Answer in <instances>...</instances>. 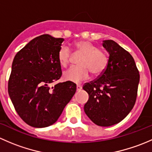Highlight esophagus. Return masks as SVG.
<instances>
[{
	"instance_id": "obj_1",
	"label": "esophagus",
	"mask_w": 152,
	"mask_h": 152,
	"mask_svg": "<svg viewBox=\"0 0 152 152\" xmlns=\"http://www.w3.org/2000/svg\"><path fill=\"white\" fill-rule=\"evenodd\" d=\"M82 89V86L80 85H76V90H77V91H79V90H81Z\"/></svg>"
}]
</instances>
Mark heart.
Segmentation results:
<instances>
[{
    "label": "heart",
    "mask_w": 152,
    "mask_h": 152,
    "mask_svg": "<svg viewBox=\"0 0 152 152\" xmlns=\"http://www.w3.org/2000/svg\"><path fill=\"white\" fill-rule=\"evenodd\" d=\"M74 50L76 53L83 55L79 62V66L71 67L64 72L65 80L72 82H80L87 79L90 72L95 76L102 74L108 64V58L104 52L100 50L91 42L80 40L75 42ZM72 57L70 49L62 46L58 51V60L62 67H66Z\"/></svg>",
    "instance_id": "1"
}]
</instances>
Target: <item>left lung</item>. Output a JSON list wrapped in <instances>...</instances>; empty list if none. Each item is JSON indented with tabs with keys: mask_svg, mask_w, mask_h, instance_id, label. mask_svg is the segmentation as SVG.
<instances>
[{
	"mask_svg": "<svg viewBox=\"0 0 152 152\" xmlns=\"http://www.w3.org/2000/svg\"><path fill=\"white\" fill-rule=\"evenodd\" d=\"M109 53L108 64L98 79L83 89L89 99L84 110L89 118L100 126H110L125 118L134 107L140 75L134 59L115 41H103Z\"/></svg>",
	"mask_w": 152,
	"mask_h": 152,
	"instance_id": "1",
	"label": "left lung"
}]
</instances>
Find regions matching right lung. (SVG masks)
Listing matches in <instances>:
<instances>
[{
    "instance_id": "add662e5",
    "label": "right lung",
    "mask_w": 152,
    "mask_h": 152,
    "mask_svg": "<svg viewBox=\"0 0 152 152\" xmlns=\"http://www.w3.org/2000/svg\"><path fill=\"white\" fill-rule=\"evenodd\" d=\"M63 38L37 37L17 53L8 92L15 110L29 126L43 128L58 120L76 90L72 82L50 87L62 76L58 51Z\"/></svg>"
}]
</instances>
